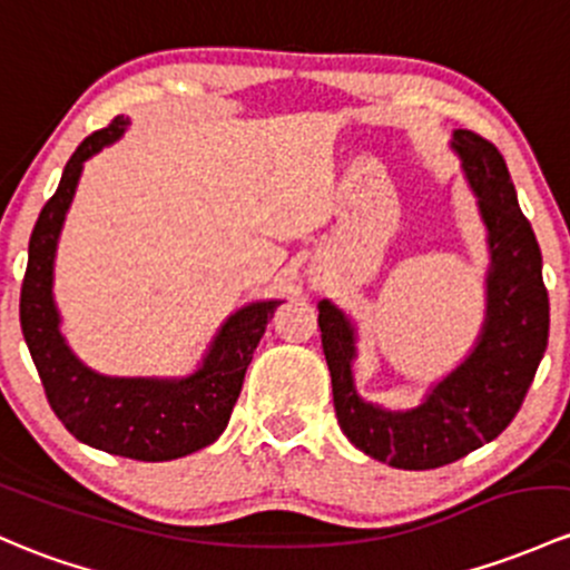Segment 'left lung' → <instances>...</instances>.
Returning <instances> with one entry per match:
<instances>
[{
    "label": "left lung",
    "instance_id": "left-lung-1",
    "mask_svg": "<svg viewBox=\"0 0 570 570\" xmlns=\"http://www.w3.org/2000/svg\"><path fill=\"white\" fill-rule=\"evenodd\" d=\"M453 147L478 194L491 248L487 325L472 355L415 410H380L365 404L352 382L355 331L350 320L327 301L320 303L338 426L352 445L399 470H434L500 436L522 410L549 344L541 248L517 202L505 158L472 130H456Z\"/></svg>",
    "mask_w": 570,
    "mask_h": 570
}]
</instances>
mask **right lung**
<instances>
[{"label": "right lung", "instance_id": "1", "mask_svg": "<svg viewBox=\"0 0 570 570\" xmlns=\"http://www.w3.org/2000/svg\"><path fill=\"white\" fill-rule=\"evenodd\" d=\"M125 125L128 119L114 117L106 128L87 136L70 155L57 194L40 209L21 284V331L48 404L76 440L114 456L169 461L218 440L243 391L256 344L281 303H250L229 316L215 335L205 365L188 380H119L95 374L76 361L59 335L53 308V250L83 160L119 139Z\"/></svg>", "mask_w": 570, "mask_h": 570}]
</instances>
